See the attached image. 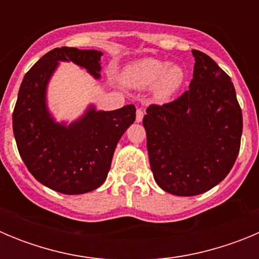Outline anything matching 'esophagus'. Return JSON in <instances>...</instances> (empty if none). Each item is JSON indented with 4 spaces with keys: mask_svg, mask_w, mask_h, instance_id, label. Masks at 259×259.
I'll list each match as a JSON object with an SVG mask.
<instances>
[{
    "mask_svg": "<svg viewBox=\"0 0 259 259\" xmlns=\"http://www.w3.org/2000/svg\"><path fill=\"white\" fill-rule=\"evenodd\" d=\"M143 118H144V111L141 109H139L136 111V122L140 123L141 120H143Z\"/></svg>",
    "mask_w": 259,
    "mask_h": 259,
    "instance_id": "esophagus-1",
    "label": "esophagus"
}]
</instances>
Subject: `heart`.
<instances>
[{
  "label": "heart",
  "mask_w": 259,
  "mask_h": 259,
  "mask_svg": "<svg viewBox=\"0 0 259 259\" xmlns=\"http://www.w3.org/2000/svg\"><path fill=\"white\" fill-rule=\"evenodd\" d=\"M185 80V71L178 63H171L157 58H141L124 66L120 81L134 89L152 87L153 98L158 102L170 100Z\"/></svg>",
  "instance_id": "b5f03b06"
}]
</instances>
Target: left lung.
I'll return each mask as SVG.
<instances>
[{
    "instance_id": "8db88e82",
    "label": "left lung",
    "mask_w": 259,
    "mask_h": 259,
    "mask_svg": "<svg viewBox=\"0 0 259 259\" xmlns=\"http://www.w3.org/2000/svg\"><path fill=\"white\" fill-rule=\"evenodd\" d=\"M192 54L188 91L149 106L143 119L155 183L175 196H197L219 184L236 161L242 134L231 77L205 53Z\"/></svg>"
}]
</instances>
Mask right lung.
Listing matches in <instances>:
<instances>
[{"mask_svg":"<svg viewBox=\"0 0 259 259\" xmlns=\"http://www.w3.org/2000/svg\"><path fill=\"white\" fill-rule=\"evenodd\" d=\"M95 49L56 48L32 66L20 84L13 131L23 162L35 179L63 194H83L104 184L116 144L135 122L136 109L104 111L89 104L77 119L58 122L48 105V87L61 62H72L101 79Z\"/></svg>","mask_w":259,"mask_h":259,"instance_id":"1","label":"right lung"}]
</instances>
